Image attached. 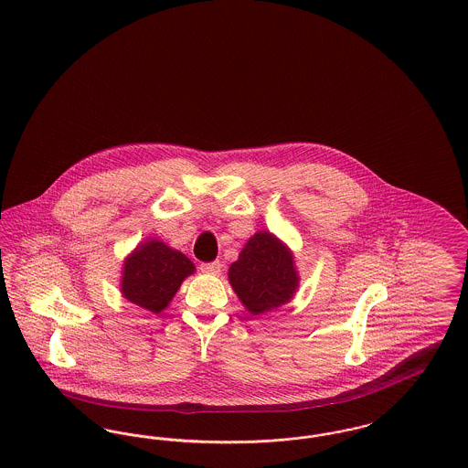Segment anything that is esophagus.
<instances>
[{
  "label": "esophagus",
  "mask_w": 468,
  "mask_h": 468,
  "mask_svg": "<svg viewBox=\"0 0 468 468\" xmlns=\"http://www.w3.org/2000/svg\"><path fill=\"white\" fill-rule=\"evenodd\" d=\"M221 261H210V263H201L200 270L205 273H219L221 271Z\"/></svg>",
  "instance_id": "obj_1"
}]
</instances>
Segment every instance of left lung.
<instances>
[{"label": "left lung", "mask_w": 468, "mask_h": 468, "mask_svg": "<svg viewBox=\"0 0 468 468\" xmlns=\"http://www.w3.org/2000/svg\"><path fill=\"white\" fill-rule=\"evenodd\" d=\"M229 284L250 314L286 303L298 286L290 250L267 231L256 233L229 267Z\"/></svg>", "instance_id": "left-lung-1"}]
</instances>
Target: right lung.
<instances>
[{"label": "right lung", "mask_w": 468, "mask_h": 468, "mask_svg": "<svg viewBox=\"0 0 468 468\" xmlns=\"http://www.w3.org/2000/svg\"><path fill=\"white\" fill-rule=\"evenodd\" d=\"M193 271L195 265L182 252L151 240L136 247L126 260L121 290L134 305L157 314Z\"/></svg>", "instance_id": "add662e5"}]
</instances>
